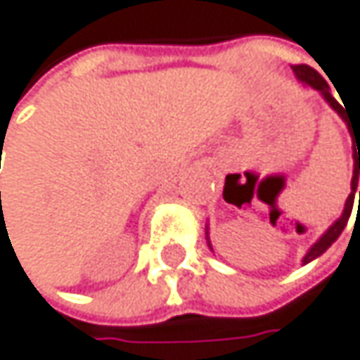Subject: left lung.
Instances as JSON below:
<instances>
[{
    "mask_svg": "<svg viewBox=\"0 0 360 360\" xmlns=\"http://www.w3.org/2000/svg\"><path fill=\"white\" fill-rule=\"evenodd\" d=\"M292 72H295V76L297 79L303 83V85H309L311 89H316L324 100H326V104L335 110L344 121H346V125H348V130H350V136H352V160H354V168H352V184H350V196H348V200H346V205H344V213L333 221L328 228H326V233L307 250V254L303 256V264H307V262H311V260H316L318 256H322L333 243L338 241V237L342 235V230L346 228V224H348V219H350V213H352V207H354V198H356V192H359V174H360V123L359 125H352L350 123V119L346 117V106H342L338 100H335V96L330 94V87L326 85V81L322 79V76L314 70V68H309V65H305V63H301V65H292ZM359 198H360V192H359ZM359 211H360V205H359ZM207 243H209V248H211V241H209V226H207Z\"/></svg>",
    "mask_w": 360,
    "mask_h": 360,
    "instance_id": "1",
    "label": "left lung"
}]
</instances>
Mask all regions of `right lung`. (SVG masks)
I'll list each match as a JSON object with an SVG mask.
<instances>
[{"instance_id": "obj_1", "label": "right lung", "mask_w": 360, "mask_h": 360, "mask_svg": "<svg viewBox=\"0 0 360 360\" xmlns=\"http://www.w3.org/2000/svg\"><path fill=\"white\" fill-rule=\"evenodd\" d=\"M0 196H1V194H0Z\"/></svg>"}]
</instances>
